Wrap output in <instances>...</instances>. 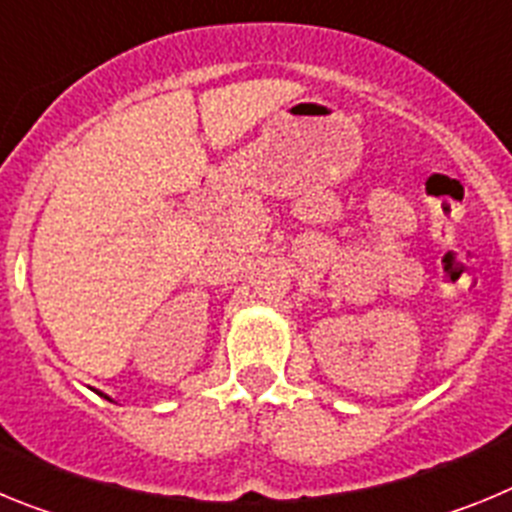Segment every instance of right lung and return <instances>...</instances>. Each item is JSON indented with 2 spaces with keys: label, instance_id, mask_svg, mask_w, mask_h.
I'll use <instances>...</instances> for the list:
<instances>
[{
  "label": "right lung",
  "instance_id": "add662e5",
  "mask_svg": "<svg viewBox=\"0 0 512 512\" xmlns=\"http://www.w3.org/2000/svg\"><path fill=\"white\" fill-rule=\"evenodd\" d=\"M99 395H102V392H99ZM104 397H107V395H104ZM107 400H110V397H107Z\"/></svg>",
  "mask_w": 512,
  "mask_h": 512
}]
</instances>
